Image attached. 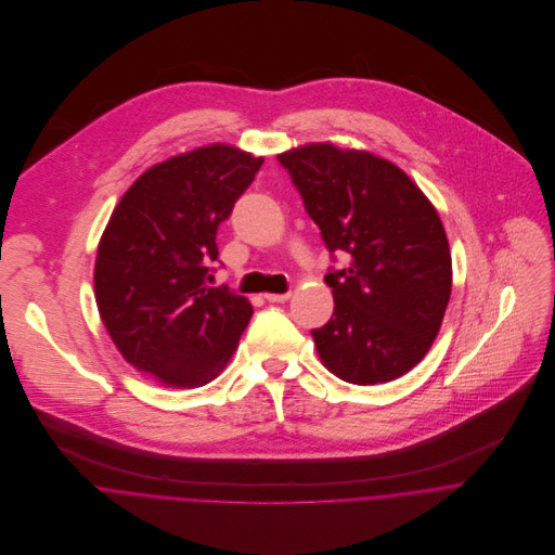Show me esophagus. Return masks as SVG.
<instances>
[{
    "label": "esophagus",
    "instance_id": "1",
    "mask_svg": "<svg viewBox=\"0 0 555 555\" xmlns=\"http://www.w3.org/2000/svg\"><path fill=\"white\" fill-rule=\"evenodd\" d=\"M264 299H267L269 304H284V301H288V299H291V293H282V295L267 293V295H264Z\"/></svg>",
    "mask_w": 555,
    "mask_h": 555
}]
</instances>
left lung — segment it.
Wrapping results in <instances>:
<instances>
[{
  "label": "left lung",
  "instance_id": "left-lung-1",
  "mask_svg": "<svg viewBox=\"0 0 555 555\" xmlns=\"http://www.w3.org/2000/svg\"><path fill=\"white\" fill-rule=\"evenodd\" d=\"M331 258L333 317L312 331L328 372L350 385L410 372L440 331L451 297V251L440 216L396 164L367 152L306 145L278 156Z\"/></svg>",
  "mask_w": 555,
  "mask_h": 555
}]
</instances>
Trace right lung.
Returning <instances> with one entry per match:
<instances>
[{"mask_svg":"<svg viewBox=\"0 0 555 555\" xmlns=\"http://www.w3.org/2000/svg\"><path fill=\"white\" fill-rule=\"evenodd\" d=\"M260 164L229 145L156 164L124 194L100 238V318L124 359L159 385L211 383L251 318L245 297L207 280L218 260V227Z\"/></svg>","mask_w":555,"mask_h":555,"instance_id":"1","label":"right lung"}]
</instances>
